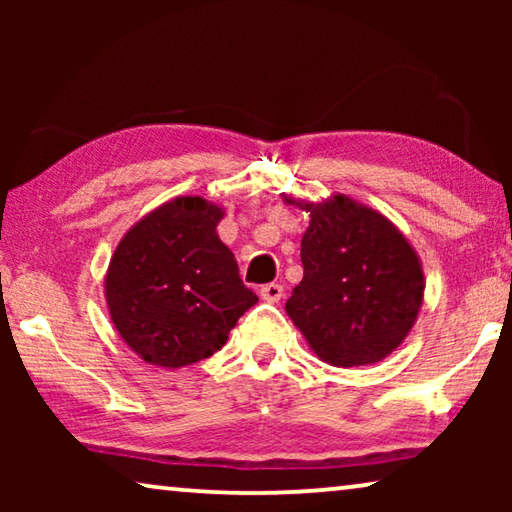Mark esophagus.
Instances as JSON below:
<instances>
[{"mask_svg":"<svg viewBox=\"0 0 512 512\" xmlns=\"http://www.w3.org/2000/svg\"><path fill=\"white\" fill-rule=\"evenodd\" d=\"M261 298L265 300V303H279L284 296V286L282 284H265L261 286Z\"/></svg>","mask_w":512,"mask_h":512,"instance_id":"obj_1","label":"esophagus"}]
</instances>
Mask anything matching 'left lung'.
Returning a JSON list of instances; mask_svg holds the SVG:
<instances>
[{
	"mask_svg": "<svg viewBox=\"0 0 512 512\" xmlns=\"http://www.w3.org/2000/svg\"><path fill=\"white\" fill-rule=\"evenodd\" d=\"M282 198L310 214L300 242L305 275L286 300L289 319L331 366L387 359L422 310L426 284L415 247L396 223L349 195Z\"/></svg>",
	"mask_w": 512,
	"mask_h": 512,
	"instance_id": "left-lung-1",
	"label": "left lung"
}]
</instances>
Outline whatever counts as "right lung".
<instances>
[{
	"mask_svg": "<svg viewBox=\"0 0 512 512\" xmlns=\"http://www.w3.org/2000/svg\"><path fill=\"white\" fill-rule=\"evenodd\" d=\"M223 207L179 195L121 237L104 275L118 335L139 359L184 368L226 345L237 319L258 303L216 226Z\"/></svg>",
	"mask_w": 512,
	"mask_h": 512,
	"instance_id": "1",
	"label": "right lung"
}]
</instances>
